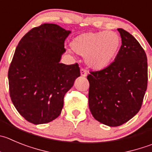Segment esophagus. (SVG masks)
Listing matches in <instances>:
<instances>
[{
    "label": "esophagus",
    "instance_id": "1",
    "mask_svg": "<svg viewBox=\"0 0 152 152\" xmlns=\"http://www.w3.org/2000/svg\"><path fill=\"white\" fill-rule=\"evenodd\" d=\"M80 73H81V76H83V77H85V76H87V71H86L85 69H83H83H81Z\"/></svg>",
    "mask_w": 152,
    "mask_h": 152
}]
</instances>
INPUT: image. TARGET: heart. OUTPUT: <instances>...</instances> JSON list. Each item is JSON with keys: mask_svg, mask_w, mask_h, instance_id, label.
Wrapping results in <instances>:
<instances>
[{"mask_svg": "<svg viewBox=\"0 0 152 152\" xmlns=\"http://www.w3.org/2000/svg\"><path fill=\"white\" fill-rule=\"evenodd\" d=\"M121 37L114 31L88 32L75 37L73 50L86 58L88 66L100 70L111 64L121 46Z\"/></svg>", "mask_w": 152, "mask_h": 152, "instance_id": "b5f03b06", "label": "heart"}]
</instances>
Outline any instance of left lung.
Instances as JSON below:
<instances>
[{
    "instance_id": "1",
    "label": "left lung",
    "mask_w": 152,
    "mask_h": 152,
    "mask_svg": "<svg viewBox=\"0 0 152 152\" xmlns=\"http://www.w3.org/2000/svg\"><path fill=\"white\" fill-rule=\"evenodd\" d=\"M118 31L122 45L114 61L87 76L91 113L97 121L110 127L121 125L138 113L148 83L144 49L127 31Z\"/></svg>"
}]
</instances>
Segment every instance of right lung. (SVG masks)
<instances>
[{
  "mask_svg": "<svg viewBox=\"0 0 152 152\" xmlns=\"http://www.w3.org/2000/svg\"><path fill=\"white\" fill-rule=\"evenodd\" d=\"M71 33L55 24H42L18 42L8 71L10 96L27 121L46 124L58 117L65 94L80 76L77 63H60Z\"/></svg>",
  "mask_w": 152,
  "mask_h": 152,
  "instance_id": "1",
  "label": "right lung"
}]
</instances>
